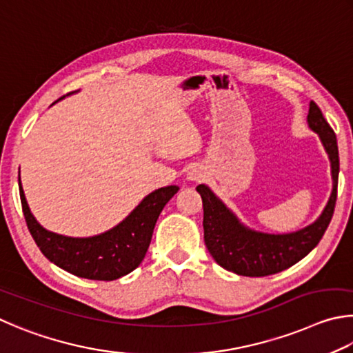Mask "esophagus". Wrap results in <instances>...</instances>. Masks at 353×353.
Segmentation results:
<instances>
[{"label":"esophagus","mask_w":353,"mask_h":353,"mask_svg":"<svg viewBox=\"0 0 353 353\" xmlns=\"http://www.w3.org/2000/svg\"><path fill=\"white\" fill-rule=\"evenodd\" d=\"M189 178H190V180H195L196 181V180H200V178H201V173L194 170V172L189 173Z\"/></svg>","instance_id":"1"}]
</instances>
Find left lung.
<instances>
[{
  "instance_id": "left-lung-1",
  "label": "left lung",
  "mask_w": 353,
  "mask_h": 353,
  "mask_svg": "<svg viewBox=\"0 0 353 353\" xmlns=\"http://www.w3.org/2000/svg\"><path fill=\"white\" fill-rule=\"evenodd\" d=\"M307 121L313 132L319 134L332 163L333 190L324 212L313 225L298 232L281 234V236L256 232L240 225L230 209L211 192V189L200 184L196 186V192L201 195L203 212H205L203 214L205 243L220 267L250 277L276 274L298 263L323 239L336 205L339 173L338 144L335 132L313 101L310 102Z\"/></svg>"
}]
</instances>
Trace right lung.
Here are the masks:
<instances>
[{"label": "right lung", "mask_w": 353, "mask_h": 353, "mask_svg": "<svg viewBox=\"0 0 353 353\" xmlns=\"http://www.w3.org/2000/svg\"><path fill=\"white\" fill-rule=\"evenodd\" d=\"M176 192L178 186L161 188L147 195L111 231L96 237L71 239L49 232L37 223L20 184L24 220L40 251L68 273L91 281H116L138 267L145 257L161 211Z\"/></svg>", "instance_id": "obj_1"}]
</instances>
